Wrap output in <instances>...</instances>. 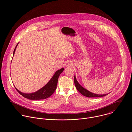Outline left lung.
<instances>
[{"label":"left lung","mask_w":132,"mask_h":132,"mask_svg":"<svg viewBox=\"0 0 132 132\" xmlns=\"http://www.w3.org/2000/svg\"><path fill=\"white\" fill-rule=\"evenodd\" d=\"M74 83L75 85V87H76L77 90L81 94V95L87 97H89V98L101 97H104L106 95H108V94H105V95H97V94L93 93L92 92L89 91L88 90H86V89H85L81 86L80 85V84L78 82L77 80H76L75 76H74Z\"/></svg>","instance_id":"1"}]
</instances>
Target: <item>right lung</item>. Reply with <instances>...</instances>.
Here are the masks:
<instances>
[{"mask_svg":"<svg viewBox=\"0 0 132 132\" xmlns=\"http://www.w3.org/2000/svg\"><path fill=\"white\" fill-rule=\"evenodd\" d=\"M17 45L18 44H16L14 50L13 55H14ZM63 70H64L63 68L57 70L55 73L54 76L51 78V79L49 81V82L45 86H44L41 89L39 90L38 91H37L34 93H22L20 91H19L16 88H15L21 95H22L23 97L27 99H28L30 100H36L46 99L50 97L51 96H52L53 95V93L54 92V91L56 90V87H57L59 77L60 76V74L63 72Z\"/></svg>","mask_w":132,"mask_h":132,"instance_id":"obj_1","label":"right lung"}]
</instances>
